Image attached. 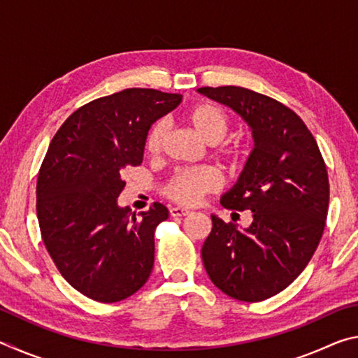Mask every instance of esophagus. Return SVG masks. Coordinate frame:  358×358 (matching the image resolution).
<instances>
[{
	"label": "esophagus",
	"instance_id": "esophagus-1",
	"mask_svg": "<svg viewBox=\"0 0 358 358\" xmlns=\"http://www.w3.org/2000/svg\"><path fill=\"white\" fill-rule=\"evenodd\" d=\"M189 213H191L189 210L181 208V207H172V208H171V215H172L173 217H183V216H187Z\"/></svg>",
	"mask_w": 358,
	"mask_h": 358
}]
</instances>
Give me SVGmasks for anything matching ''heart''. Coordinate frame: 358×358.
<instances>
[{
	"label": "heart",
	"mask_w": 358,
	"mask_h": 358,
	"mask_svg": "<svg viewBox=\"0 0 358 358\" xmlns=\"http://www.w3.org/2000/svg\"><path fill=\"white\" fill-rule=\"evenodd\" d=\"M185 121L192 131L207 143H215V153L229 169H238L243 166L245 150L238 143L221 142L226 137L230 118L227 112L215 104H197L185 113ZM167 138V126L164 121H156L145 137V153L151 157L161 155ZM222 178L213 167H194L181 169L175 172L172 178L164 186V194L173 202L181 205H197L202 199L217 191L221 187Z\"/></svg>",
	"instance_id": "b5f03b06"
}]
</instances>
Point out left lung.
<instances>
[{"label": "left lung", "mask_w": 358, "mask_h": 358, "mask_svg": "<svg viewBox=\"0 0 358 358\" xmlns=\"http://www.w3.org/2000/svg\"><path fill=\"white\" fill-rule=\"evenodd\" d=\"M197 92L234 108L254 137L243 172L221 199L229 210L252 211V222L238 230L211 215L203 266L224 294L262 301L294 282L322 238L330 199L327 166L311 131L281 102L232 85Z\"/></svg>", "instance_id": "1"}]
</instances>
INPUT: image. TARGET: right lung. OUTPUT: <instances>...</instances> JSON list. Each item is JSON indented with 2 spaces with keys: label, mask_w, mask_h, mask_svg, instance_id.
<instances>
[{
  "label": "right lung",
  "mask_w": 358,
  "mask_h": 358,
  "mask_svg": "<svg viewBox=\"0 0 358 358\" xmlns=\"http://www.w3.org/2000/svg\"><path fill=\"white\" fill-rule=\"evenodd\" d=\"M181 94L128 88L71 115L52 138L36 186L42 241L62 276L88 299L115 303L136 294L155 264V230L169 217L159 202L118 207L123 172L141 166L145 137Z\"/></svg>",
  "instance_id": "obj_1"
}]
</instances>
